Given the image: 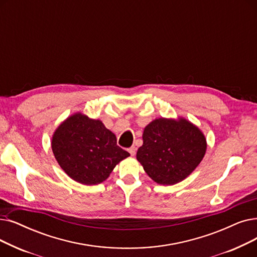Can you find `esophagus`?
<instances>
[{
    "label": "esophagus",
    "mask_w": 257,
    "mask_h": 257,
    "mask_svg": "<svg viewBox=\"0 0 257 257\" xmlns=\"http://www.w3.org/2000/svg\"><path fill=\"white\" fill-rule=\"evenodd\" d=\"M128 151H129V153H130L132 156H135V154H136V152H137V148H136L135 146H132V147H130V148L128 149Z\"/></svg>",
    "instance_id": "1"
}]
</instances>
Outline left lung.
Segmentation results:
<instances>
[{"mask_svg":"<svg viewBox=\"0 0 257 257\" xmlns=\"http://www.w3.org/2000/svg\"><path fill=\"white\" fill-rule=\"evenodd\" d=\"M206 150L205 135L193 122L184 117H160L144 128L137 160L152 181L171 186L195 170Z\"/></svg>","mask_w":257,"mask_h":257,"instance_id":"8db88e82","label":"left lung"}]
</instances>
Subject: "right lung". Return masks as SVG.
<instances>
[{"instance_id": "obj_1", "label": "right lung", "mask_w": 257, "mask_h": 257, "mask_svg": "<svg viewBox=\"0 0 257 257\" xmlns=\"http://www.w3.org/2000/svg\"><path fill=\"white\" fill-rule=\"evenodd\" d=\"M55 160L64 172L83 185L106 181L114 167L130 154L116 145V137L101 119L76 112L62 121L51 140Z\"/></svg>"}]
</instances>
